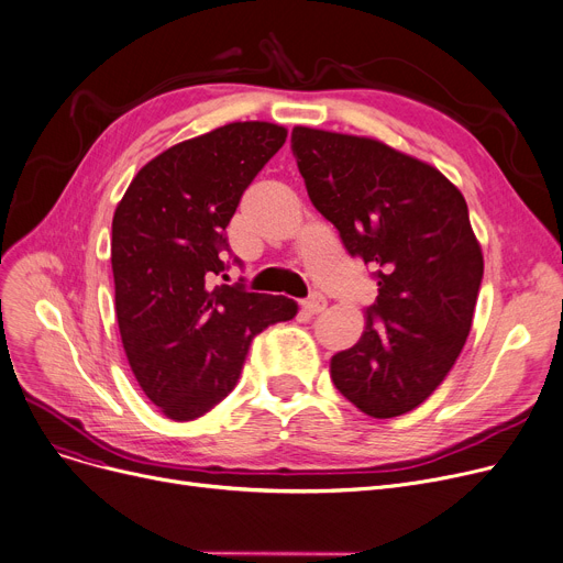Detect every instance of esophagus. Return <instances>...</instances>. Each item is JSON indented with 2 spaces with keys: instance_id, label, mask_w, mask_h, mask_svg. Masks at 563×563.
<instances>
[{
  "instance_id": "1",
  "label": "esophagus",
  "mask_w": 563,
  "mask_h": 563,
  "mask_svg": "<svg viewBox=\"0 0 563 563\" xmlns=\"http://www.w3.org/2000/svg\"><path fill=\"white\" fill-rule=\"evenodd\" d=\"M324 309H327V300H324V295H320V292H313V295H309L307 300L302 302V311H305V313H309V316L322 313Z\"/></svg>"
}]
</instances>
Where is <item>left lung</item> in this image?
<instances>
[{
	"label": "left lung",
	"instance_id": "8db88e82",
	"mask_svg": "<svg viewBox=\"0 0 563 563\" xmlns=\"http://www.w3.org/2000/svg\"><path fill=\"white\" fill-rule=\"evenodd\" d=\"M290 150L311 205L379 286L332 382L363 413L402 416L441 386L473 324L484 258L464 195L373 139L295 126Z\"/></svg>",
	"mask_w": 563,
	"mask_h": 563
}]
</instances>
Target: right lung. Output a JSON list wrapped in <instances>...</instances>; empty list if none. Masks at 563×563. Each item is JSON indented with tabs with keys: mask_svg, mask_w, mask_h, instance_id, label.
<instances>
[{
	"mask_svg": "<svg viewBox=\"0 0 563 563\" xmlns=\"http://www.w3.org/2000/svg\"><path fill=\"white\" fill-rule=\"evenodd\" d=\"M284 143L279 124H224L143 165L115 209L111 266L122 345L147 398L173 420H195L224 400L252 339L297 313L282 295L209 286L229 268L224 229L245 188Z\"/></svg>",
	"mask_w": 563,
	"mask_h": 563,
	"instance_id": "obj_1",
	"label": "right lung"
}]
</instances>
